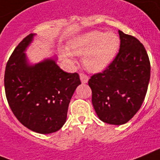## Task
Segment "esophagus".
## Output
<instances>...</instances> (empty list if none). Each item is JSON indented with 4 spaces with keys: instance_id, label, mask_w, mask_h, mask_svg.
<instances>
[{
    "instance_id": "obj_1",
    "label": "esophagus",
    "mask_w": 160,
    "mask_h": 160,
    "mask_svg": "<svg viewBox=\"0 0 160 160\" xmlns=\"http://www.w3.org/2000/svg\"><path fill=\"white\" fill-rule=\"evenodd\" d=\"M80 79H81V82L82 83H87L88 82V75L84 74V73H80Z\"/></svg>"
}]
</instances>
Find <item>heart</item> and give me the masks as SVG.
<instances>
[{
    "mask_svg": "<svg viewBox=\"0 0 160 160\" xmlns=\"http://www.w3.org/2000/svg\"><path fill=\"white\" fill-rule=\"evenodd\" d=\"M120 47V38L113 32L92 31L78 38L71 43L72 55L83 57V64L88 71L99 72L111 64ZM71 59L69 53L64 54Z\"/></svg>",
    "mask_w": 160,
    "mask_h": 160,
    "instance_id": "1",
    "label": "heart"
}]
</instances>
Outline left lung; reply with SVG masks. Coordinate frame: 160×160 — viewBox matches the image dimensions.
Listing matches in <instances>:
<instances>
[{"label": "left lung", "instance_id": "obj_1", "mask_svg": "<svg viewBox=\"0 0 160 160\" xmlns=\"http://www.w3.org/2000/svg\"><path fill=\"white\" fill-rule=\"evenodd\" d=\"M120 48L113 62L102 72L91 77L92 105L104 122L122 125L142 106L150 78V64L143 45L118 30Z\"/></svg>", "mask_w": 160, "mask_h": 160}]
</instances>
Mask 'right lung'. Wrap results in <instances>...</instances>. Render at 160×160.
I'll use <instances>...</instances> for the list:
<instances>
[{"mask_svg": "<svg viewBox=\"0 0 160 160\" xmlns=\"http://www.w3.org/2000/svg\"><path fill=\"white\" fill-rule=\"evenodd\" d=\"M36 34L14 49L5 72V90L12 112L19 122L41 134L55 132L65 123L70 100L81 84L77 72L63 71L57 58L31 64L25 53Z\"/></svg>", "mask_w": 160, "mask_h": 160, "instance_id": "right-lung-1", "label": "right lung"}]
</instances>
